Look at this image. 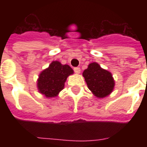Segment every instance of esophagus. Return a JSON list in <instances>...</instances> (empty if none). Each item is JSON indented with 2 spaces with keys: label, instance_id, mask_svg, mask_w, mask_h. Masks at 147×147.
<instances>
[{
  "label": "esophagus",
  "instance_id": "1",
  "mask_svg": "<svg viewBox=\"0 0 147 147\" xmlns=\"http://www.w3.org/2000/svg\"><path fill=\"white\" fill-rule=\"evenodd\" d=\"M74 71L76 74H79L81 72V69L79 67H76V68H74Z\"/></svg>",
  "mask_w": 147,
  "mask_h": 147
}]
</instances>
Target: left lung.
I'll list each match as a JSON object with an SVG mask.
<instances>
[{
	"label": "left lung",
	"instance_id": "1",
	"mask_svg": "<svg viewBox=\"0 0 147 147\" xmlns=\"http://www.w3.org/2000/svg\"><path fill=\"white\" fill-rule=\"evenodd\" d=\"M88 88L97 98L108 96L114 90V82L112 74L102 69L97 62L88 65L82 73Z\"/></svg>",
	"mask_w": 147,
	"mask_h": 147
}]
</instances>
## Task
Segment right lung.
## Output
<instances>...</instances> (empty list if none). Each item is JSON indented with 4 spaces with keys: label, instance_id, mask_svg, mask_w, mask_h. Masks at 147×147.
Segmentation results:
<instances>
[{
    "label": "right lung",
    "instance_id": "obj_1",
    "mask_svg": "<svg viewBox=\"0 0 147 147\" xmlns=\"http://www.w3.org/2000/svg\"><path fill=\"white\" fill-rule=\"evenodd\" d=\"M73 72L72 69L68 65H62L59 61H53L39 76L37 80L39 92L47 98L56 97L64 88L68 76Z\"/></svg>",
    "mask_w": 147,
    "mask_h": 147
}]
</instances>
